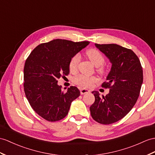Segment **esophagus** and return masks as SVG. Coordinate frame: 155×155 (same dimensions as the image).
Masks as SVG:
<instances>
[{
	"mask_svg": "<svg viewBox=\"0 0 155 155\" xmlns=\"http://www.w3.org/2000/svg\"><path fill=\"white\" fill-rule=\"evenodd\" d=\"M90 91L87 89H80V93L81 94V95H84V94H85V93H89Z\"/></svg>",
	"mask_w": 155,
	"mask_h": 155,
	"instance_id": "1",
	"label": "esophagus"
}]
</instances>
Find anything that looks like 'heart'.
I'll use <instances>...</instances> for the list:
<instances>
[{
    "instance_id": "b5f03b06",
    "label": "heart",
    "mask_w": 155,
    "mask_h": 155,
    "mask_svg": "<svg viewBox=\"0 0 155 155\" xmlns=\"http://www.w3.org/2000/svg\"><path fill=\"white\" fill-rule=\"evenodd\" d=\"M86 54L89 60L96 66H98V71L103 74L105 71L104 67L103 64L104 62L105 58L101 52L95 48H91L86 52ZM80 61V55L79 54H74L70 60L69 69L71 71H75L78 69L79 63ZM73 81L75 84L80 85L82 87H89L94 83L97 81V78L95 76H89L84 74L78 75L73 79Z\"/></svg>"
}]
</instances>
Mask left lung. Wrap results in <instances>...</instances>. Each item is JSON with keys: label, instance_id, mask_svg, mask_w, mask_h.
<instances>
[{"label": "left lung", "instance_id": "1", "mask_svg": "<svg viewBox=\"0 0 155 155\" xmlns=\"http://www.w3.org/2000/svg\"><path fill=\"white\" fill-rule=\"evenodd\" d=\"M112 63L110 73L102 87L110 89L106 96L94 91L95 101L90 107L93 120L110 124L121 120L136 103L143 80V69L137 56L131 49L116 44H95Z\"/></svg>", "mask_w": 155, "mask_h": 155}]
</instances>
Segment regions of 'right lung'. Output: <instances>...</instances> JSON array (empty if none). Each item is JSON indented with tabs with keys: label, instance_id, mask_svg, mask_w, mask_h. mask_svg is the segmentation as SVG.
<instances>
[{
	"label": "right lung",
	"instance_id": "1",
	"mask_svg": "<svg viewBox=\"0 0 155 155\" xmlns=\"http://www.w3.org/2000/svg\"><path fill=\"white\" fill-rule=\"evenodd\" d=\"M89 44V41L54 39L39 45L26 59L24 68L25 96L33 110L45 120L56 122L63 119L71 102L80 95L75 86L70 87L67 92L62 91L57 80L69 74L70 58Z\"/></svg>",
	"mask_w": 155,
	"mask_h": 155
}]
</instances>
